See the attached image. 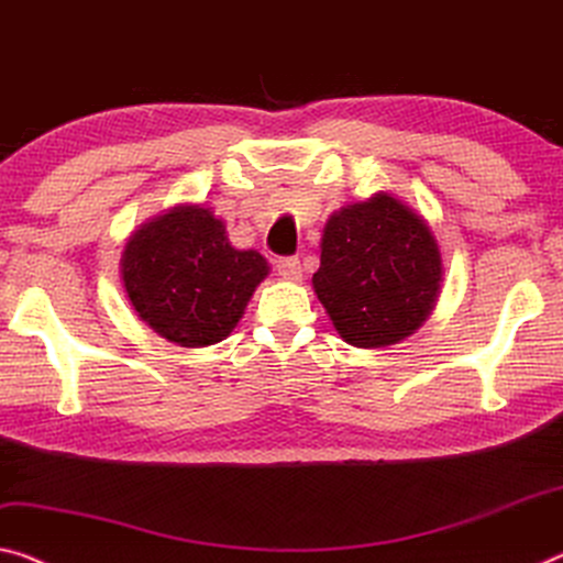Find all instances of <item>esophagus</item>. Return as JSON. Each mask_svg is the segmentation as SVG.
I'll return each mask as SVG.
<instances>
[{
    "label": "esophagus",
    "mask_w": 563,
    "mask_h": 563,
    "mask_svg": "<svg viewBox=\"0 0 563 563\" xmlns=\"http://www.w3.org/2000/svg\"><path fill=\"white\" fill-rule=\"evenodd\" d=\"M275 271H278V275H283L285 280H300L302 278V267H300V261L298 257H278L275 261Z\"/></svg>",
    "instance_id": "34e87169"
}]
</instances>
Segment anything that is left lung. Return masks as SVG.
I'll list each match as a JSON object with an SVG mask.
<instances>
[{
  "label": "left lung",
  "instance_id": "obj_1",
  "mask_svg": "<svg viewBox=\"0 0 563 563\" xmlns=\"http://www.w3.org/2000/svg\"><path fill=\"white\" fill-rule=\"evenodd\" d=\"M313 288L345 343H398L433 310L439 245L413 210L380 192L330 216Z\"/></svg>",
  "mask_w": 563,
  "mask_h": 563
}]
</instances>
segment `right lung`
<instances>
[{"label": "right lung", "mask_w": 563, "mask_h": 563, "mask_svg": "<svg viewBox=\"0 0 563 563\" xmlns=\"http://www.w3.org/2000/svg\"><path fill=\"white\" fill-rule=\"evenodd\" d=\"M267 275L257 250H235L222 220L198 205L142 225L122 255V280L137 316L185 347L220 343Z\"/></svg>", "instance_id": "obj_1"}]
</instances>
